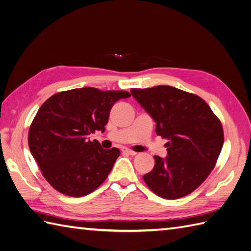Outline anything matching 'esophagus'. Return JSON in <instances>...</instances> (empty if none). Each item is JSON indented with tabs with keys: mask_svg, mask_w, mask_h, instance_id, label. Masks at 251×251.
<instances>
[{
	"mask_svg": "<svg viewBox=\"0 0 251 251\" xmlns=\"http://www.w3.org/2000/svg\"><path fill=\"white\" fill-rule=\"evenodd\" d=\"M122 152H124V153H126V154H130V155H136L137 154L136 152H134V151H132L130 149H126V148L122 149Z\"/></svg>",
	"mask_w": 251,
	"mask_h": 251,
	"instance_id": "34e87169",
	"label": "esophagus"
}]
</instances>
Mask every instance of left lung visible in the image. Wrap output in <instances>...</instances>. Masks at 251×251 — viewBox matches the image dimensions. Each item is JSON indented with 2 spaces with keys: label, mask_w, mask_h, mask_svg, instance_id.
Segmentation results:
<instances>
[{
  "label": "left lung",
  "mask_w": 251,
  "mask_h": 251,
  "mask_svg": "<svg viewBox=\"0 0 251 251\" xmlns=\"http://www.w3.org/2000/svg\"><path fill=\"white\" fill-rule=\"evenodd\" d=\"M131 94L167 139V156L143 178L157 196L178 199L195 191L212 172L224 145L221 121L200 97L166 85L132 88Z\"/></svg>",
  "instance_id": "1"
}]
</instances>
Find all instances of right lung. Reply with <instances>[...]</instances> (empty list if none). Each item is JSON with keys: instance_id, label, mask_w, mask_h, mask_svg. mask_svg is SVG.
Returning a JSON list of instances; mask_svg holds the SVG:
<instances>
[{"instance_id": "1", "label": "right lung", "mask_w": 251, "mask_h": 251, "mask_svg": "<svg viewBox=\"0 0 251 251\" xmlns=\"http://www.w3.org/2000/svg\"><path fill=\"white\" fill-rule=\"evenodd\" d=\"M129 97L124 90L84 87L60 91L41 105L29 126L28 147L53 188L82 197L104 182L120 151L103 149L88 135L104 132L114 103Z\"/></svg>"}]
</instances>
